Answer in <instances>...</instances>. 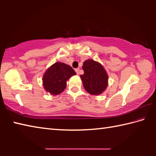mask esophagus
Segmentation results:
<instances>
[{"instance_id":"34e87169","label":"esophagus","mask_w":156,"mask_h":156,"mask_svg":"<svg viewBox=\"0 0 156 156\" xmlns=\"http://www.w3.org/2000/svg\"><path fill=\"white\" fill-rule=\"evenodd\" d=\"M75 71H76V73H77V74H79V72H80V69H79V68L76 69Z\"/></svg>"}]
</instances>
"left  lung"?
Instances as JSON below:
<instances>
[{
    "label": "left lung",
    "instance_id": "1",
    "mask_svg": "<svg viewBox=\"0 0 156 156\" xmlns=\"http://www.w3.org/2000/svg\"><path fill=\"white\" fill-rule=\"evenodd\" d=\"M84 73L80 75L85 90L91 95L102 94L107 87L108 76L104 67L94 60L83 63Z\"/></svg>",
    "mask_w": 156,
    "mask_h": 156
}]
</instances>
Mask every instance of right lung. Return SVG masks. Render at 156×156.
<instances>
[{"instance_id": "obj_1", "label": "right lung", "mask_w": 156, "mask_h": 156, "mask_svg": "<svg viewBox=\"0 0 156 156\" xmlns=\"http://www.w3.org/2000/svg\"><path fill=\"white\" fill-rule=\"evenodd\" d=\"M76 74L69 65L62 62H56L46 71L43 76L44 88L52 95H58L65 90L67 80Z\"/></svg>"}]
</instances>
